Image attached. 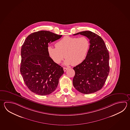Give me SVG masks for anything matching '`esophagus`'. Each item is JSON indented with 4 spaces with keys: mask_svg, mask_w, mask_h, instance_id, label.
<instances>
[{
    "mask_svg": "<svg viewBox=\"0 0 130 130\" xmlns=\"http://www.w3.org/2000/svg\"><path fill=\"white\" fill-rule=\"evenodd\" d=\"M68 69V68H65V67H64L63 68V70L65 72Z\"/></svg>",
    "mask_w": 130,
    "mask_h": 130,
    "instance_id": "esophagus-1",
    "label": "esophagus"
}]
</instances>
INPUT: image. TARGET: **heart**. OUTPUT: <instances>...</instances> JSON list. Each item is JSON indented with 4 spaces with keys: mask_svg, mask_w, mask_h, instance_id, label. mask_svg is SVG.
I'll use <instances>...</instances> for the list:
<instances>
[{
    "mask_svg": "<svg viewBox=\"0 0 130 130\" xmlns=\"http://www.w3.org/2000/svg\"><path fill=\"white\" fill-rule=\"evenodd\" d=\"M55 46L56 48L48 47V55L54 62L59 64L65 57V65L76 66L84 61L90 42L85 37L78 38L66 36L56 42Z\"/></svg>",
    "mask_w": 130,
    "mask_h": 130,
    "instance_id": "heart-1",
    "label": "heart"
}]
</instances>
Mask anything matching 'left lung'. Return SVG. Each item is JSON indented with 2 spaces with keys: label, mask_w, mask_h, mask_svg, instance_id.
I'll list each match as a JSON object with an SVG mask.
<instances>
[{
  "label": "left lung",
  "mask_w": 130,
  "mask_h": 130,
  "mask_svg": "<svg viewBox=\"0 0 130 130\" xmlns=\"http://www.w3.org/2000/svg\"><path fill=\"white\" fill-rule=\"evenodd\" d=\"M89 39L90 46L84 61L73 69L75 75L73 79L74 88L80 93H95L103 87L108 75L109 54L102 38L90 31L79 32Z\"/></svg>",
  "instance_id": "8db88e82"
}]
</instances>
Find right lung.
Here are the masks:
<instances>
[{
    "mask_svg": "<svg viewBox=\"0 0 130 130\" xmlns=\"http://www.w3.org/2000/svg\"><path fill=\"white\" fill-rule=\"evenodd\" d=\"M61 37L41 30L29 35L22 45L20 72L25 84L33 93L46 95L57 88L63 69L51 59L48 47L50 43Z\"/></svg>",
    "mask_w": 130,
    "mask_h": 130,
    "instance_id": "1",
    "label": "right lung"
}]
</instances>
